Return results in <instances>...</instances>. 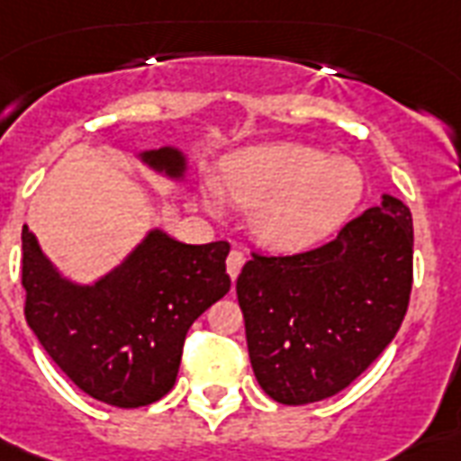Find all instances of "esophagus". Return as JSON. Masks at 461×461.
<instances>
[{
	"mask_svg": "<svg viewBox=\"0 0 461 461\" xmlns=\"http://www.w3.org/2000/svg\"><path fill=\"white\" fill-rule=\"evenodd\" d=\"M242 264H245V255H242L240 249H233V252H230L226 259V269H228V276H230V279H238Z\"/></svg>",
	"mask_w": 461,
	"mask_h": 461,
	"instance_id": "34e87169",
	"label": "esophagus"
}]
</instances>
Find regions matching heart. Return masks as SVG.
Listing matches in <instances>:
<instances>
[{
    "instance_id": "1",
    "label": "heart",
    "mask_w": 461,
    "mask_h": 461,
    "mask_svg": "<svg viewBox=\"0 0 461 461\" xmlns=\"http://www.w3.org/2000/svg\"><path fill=\"white\" fill-rule=\"evenodd\" d=\"M363 187L351 158L305 144L255 146L228 158L219 175L221 194L252 212V235L276 252H301L337 233ZM206 206L219 213V197L209 194Z\"/></svg>"
}]
</instances>
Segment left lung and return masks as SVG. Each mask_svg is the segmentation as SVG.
<instances>
[{"mask_svg": "<svg viewBox=\"0 0 461 461\" xmlns=\"http://www.w3.org/2000/svg\"><path fill=\"white\" fill-rule=\"evenodd\" d=\"M411 279V212L392 194L322 248L252 255L235 291L259 387L288 406L346 390L402 327Z\"/></svg>", "mask_w": 461, "mask_h": 461, "instance_id": "obj_1", "label": "left lung"}]
</instances>
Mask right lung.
<instances>
[{"label":"right lung","mask_w":461,"mask_h":461,"mask_svg":"<svg viewBox=\"0 0 461 461\" xmlns=\"http://www.w3.org/2000/svg\"><path fill=\"white\" fill-rule=\"evenodd\" d=\"M134 156L167 180L187 177L177 146ZM21 242L28 327L78 390L120 409L173 390L187 330L230 291L226 240L187 245L151 228L91 284L64 276L28 226Z\"/></svg>","instance_id":"1"}]
</instances>
